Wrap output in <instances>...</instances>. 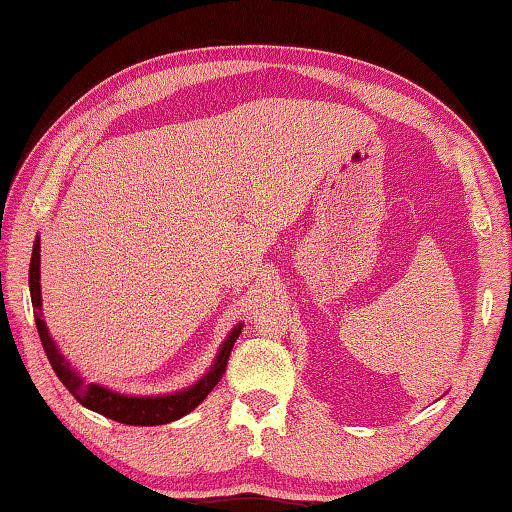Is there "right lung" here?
<instances>
[{
  "label": "right lung",
  "mask_w": 512,
  "mask_h": 512,
  "mask_svg": "<svg viewBox=\"0 0 512 512\" xmlns=\"http://www.w3.org/2000/svg\"><path fill=\"white\" fill-rule=\"evenodd\" d=\"M29 287H31V302H33V314H36V327L42 341V348H45L47 359L51 368L63 381L69 393L76 397V402H81L88 409L97 411L106 418L121 422V424H135V427H155V424H167L178 418H183L189 411H194L198 404H201L207 395L212 393V388L219 384L225 366H228L232 345H235L237 336L241 334V325L232 329L228 339L223 341L219 357H216L214 366L207 370L201 381H196L194 386H189L187 391L173 393V395H162V397H128L112 393L108 388L99 384H88L83 381L76 370L69 368V361L60 354L56 348L54 339L49 336V329L42 320V298H40V239H36L31 253V266H29Z\"/></svg>",
  "instance_id": "add662e5"
}]
</instances>
